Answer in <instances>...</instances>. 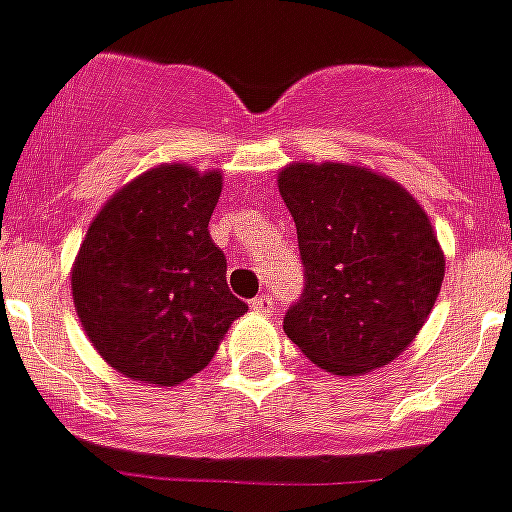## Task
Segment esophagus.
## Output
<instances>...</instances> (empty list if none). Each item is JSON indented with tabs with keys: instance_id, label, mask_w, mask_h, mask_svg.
Returning a JSON list of instances; mask_svg holds the SVG:
<instances>
[{
	"instance_id": "34e87169",
	"label": "esophagus",
	"mask_w": 512,
	"mask_h": 512,
	"mask_svg": "<svg viewBox=\"0 0 512 512\" xmlns=\"http://www.w3.org/2000/svg\"><path fill=\"white\" fill-rule=\"evenodd\" d=\"M250 308L255 310V313L270 315L272 310H275V300H272V295H257V298L250 300Z\"/></svg>"
}]
</instances>
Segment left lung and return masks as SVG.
Returning <instances> with one entry per match:
<instances>
[{"instance_id":"left-lung-1","label":"left lung","mask_w":512,"mask_h":512,"mask_svg":"<svg viewBox=\"0 0 512 512\" xmlns=\"http://www.w3.org/2000/svg\"><path fill=\"white\" fill-rule=\"evenodd\" d=\"M278 186L305 278L283 318L288 338L338 376L394 361L417 338L444 280L424 209L396 181L361 166L293 164Z\"/></svg>"}]
</instances>
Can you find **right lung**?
I'll list each match as a JSON object with an SVG mask.
<instances>
[{
  "instance_id": "right-lung-1",
  "label": "right lung",
  "mask_w": 512,
  "mask_h": 512,
  "mask_svg": "<svg viewBox=\"0 0 512 512\" xmlns=\"http://www.w3.org/2000/svg\"><path fill=\"white\" fill-rule=\"evenodd\" d=\"M222 176L171 164L146 171L100 209L73 267V300L95 351L136 381L199 374L247 313L209 237Z\"/></svg>"
}]
</instances>
